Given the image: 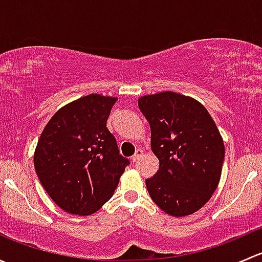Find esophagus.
Wrapping results in <instances>:
<instances>
[{"instance_id":"obj_1","label":"esophagus","mask_w":262,"mask_h":262,"mask_svg":"<svg viewBox=\"0 0 262 262\" xmlns=\"http://www.w3.org/2000/svg\"><path fill=\"white\" fill-rule=\"evenodd\" d=\"M142 156H143V150H142V149H137L136 150V155L132 156L130 160L133 161V162H137V161H138V160H141Z\"/></svg>"}]
</instances>
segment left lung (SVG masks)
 <instances>
[{
	"instance_id": "8db88e82",
	"label": "left lung",
	"mask_w": 262,
	"mask_h": 262,
	"mask_svg": "<svg viewBox=\"0 0 262 262\" xmlns=\"http://www.w3.org/2000/svg\"><path fill=\"white\" fill-rule=\"evenodd\" d=\"M150 126V148L160 168L147 179L153 202L185 216L212 198L221 180L224 144L208 110L192 97L166 91L138 100Z\"/></svg>"
}]
</instances>
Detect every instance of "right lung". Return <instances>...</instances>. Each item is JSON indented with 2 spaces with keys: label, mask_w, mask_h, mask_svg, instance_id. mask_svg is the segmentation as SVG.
<instances>
[{
  "label": "right lung",
  "mask_w": 262,
  "mask_h": 262,
  "mask_svg": "<svg viewBox=\"0 0 262 262\" xmlns=\"http://www.w3.org/2000/svg\"><path fill=\"white\" fill-rule=\"evenodd\" d=\"M116 100L91 94L70 102L52 116L39 138L34 153L36 175L64 212H97L130 163L106 128Z\"/></svg>",
  "instance_id": "1"
}]
</instances>
